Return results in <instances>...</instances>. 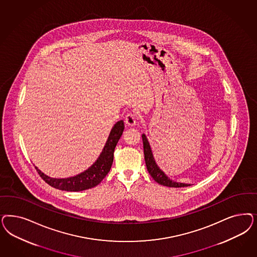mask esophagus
Here are the masks:
<instances>
[{
    "label": "esophagus",
    "instance_id": "obj_1",
    "mask_svg": "<svg viewBox=\"0 0 257 257\" xmlns=\"http://www.w3.org/2000/svg\"><path fill=\"white\" fill-rule=\"evenodd\" d=\"M124 122L127 125H136L137 124V115L135 112H131V113H127L125 117H124Z\"/></svg>",
    "mask_w": 257,
    "mask_h": 257
}]
</instances>
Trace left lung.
Masks as SVG:
<instances>
[{
    "label": "left lung",
    "mask_w": 257,
    "mask_h": 257,
    "mask_svg": "<svg viewBox=\"0 0 257 257\" xmlns=\"http://www.w3.org/2000/svg\"><path fill=\"white\" fill-rule=\"evenodd\" d=\"M142 139H143V144H144V154H145V161H146V166L148 168L150 176L154 179L155 182H157L159 184H162L164 186H168V187H186V186H190L191 184L188 183H182V182H177L170 180L166 173L158 166L155 159L153 156L152 150L150 148L149 140L146 136L145 133H143L142 135Z\"/></svg>",
    "instance_id": "obj_1"
}]
</instances>
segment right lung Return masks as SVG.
<instances>
[{
    "mask_svg": "<svg viewBox=\"0 0 257 257\" xmlns=\"http://www.w3.org/2000/svg\"><path fill=\"white\" fill-rule=\"evenodd\" d=\"M124 128L123 120L118 121L112 126L108 135V140L106 142L99 157L97 158L92 166L80 174L65 179H57L51 178L42 172L37 166L35 167L44 182H47L52 187H55L59 190L77 192L92 188L99 184L106 177V175L108 174L113 162L114 149L120 137L123 134Z\"/></svg>",
    "mask_w": 257,
    "mask_h": 257,
    "instance_id": "obj_1",
    "label": "right lung"
}]
</instances>
